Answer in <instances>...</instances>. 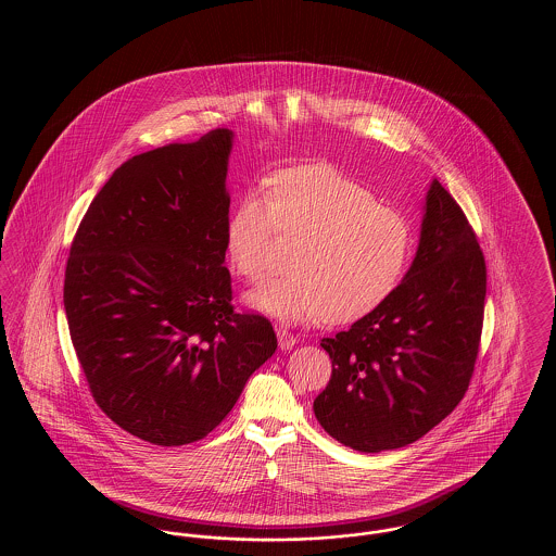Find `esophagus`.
<instances>
[{
	"mask_svg": "<svg viewBox=\"0 0 556 556\" xmlns=\"http://www.w3.org/2000/svg\"><path fill=\"white\" fill-rule=\"evenodd\" d=\"M277 340H279L281 350H291L293 345L298 344V338H295L293 333H290L288 329H283V327L277 329Z\"/></svg>",
	"mask_w": 556,
	"mask_h": 556,
	"instance_id": "esophagus-1",
	"label": "esophagus"
}]
</instances>
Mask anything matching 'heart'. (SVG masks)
<instances>
[{"mask_svg":"<svg viewBox=\"0 0 556 556\" xmlns=\"http://www.w3.org/2000/svg\"><path fill=\"white\" fill-rule=\"evenodd\" d=\"M295 239L290 266L248 295L250 304L288 323L345 325L369 317L402 283L415 250L408 218L379 204L333 166L308 164L268 179L266 195L245 191L229 214L225 245L248 281L268 270L277 236Z\"/></svg>","mask_w":556,"mask_h":556,"instance_id":"b5f03b06","label":"heart"}]
</instances>
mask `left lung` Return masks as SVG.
I'll list each match as a JSON object with an SVG mask.
<instances>
[{
    "instance_id": "left-lung-1",
    "label": "left lung",
    "mask_w": 556,
    "mask_h": 556,
    "mask_svg": "<svg viewBox=\"0 0 556 556\" xmlns=\"http://www.w3.org/2000/svg\"><path fill=\"white\" fill-rule=\"evenodd\" d=\"M485 258L456 200L433 181L417 256L369 317L320 345L331 379L315 397L320 427L358 452L402 448L458 406L476 369Z\"/></svg>"
}]
</instances>
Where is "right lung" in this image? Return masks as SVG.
Wrapping results in <instances>:
<instances>
[{"instance_id":"obj_1","label":"right lung","mask_w":556,"mask_h":556,"mask_svg":"<svg viewBox=\"0 0 556 556\" xmlns=\"http://www.w3.org/2000/svg\"><path fill=\"white\" fill-rule=\"evenodd\" d=\"M233 132L123 162L80 220L64 275L71 340L108 417L156 446L206 438L277 350L236 313L225 266Z\"/></svg>"}]
</instances>
